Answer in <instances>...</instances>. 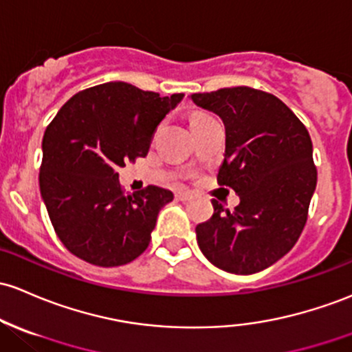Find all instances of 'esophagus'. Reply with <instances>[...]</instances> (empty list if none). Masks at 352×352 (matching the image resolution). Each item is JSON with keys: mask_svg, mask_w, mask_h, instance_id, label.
I'll return each instance as SVG.
<instances>
[{"mask_svg": "<svg viewBox=\"0 0 352 352\" xmlns=\"http://www.w3.org/2000/svg\"><path fill=\"white\" fill-rule=\"evenodd\" d=\"M176 199H179V201H190V199L192 198V195L190 191H183V190H179V191H176Z\"/></svg>", "mask_w": 352, "mask_h": 352, "instance_id": "34e87169", "label": "esophagus"}]
</instances>
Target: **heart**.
Segmentation results:
<instances>
[{
    "label": "heart",
    "instance_id": "obj_1",
    "mask_svg": "<svg viewBox=\"0 0 352 352\" xmlns=\"http://www.w3.org/2000/svg\"><path fill=\"white\" fill-rule=\"evenodd\" d=\"M206 117H210V116H206V114H196L195 117H192L191 120H199V119H206Z\"/></svg>",
    "mask_w": 352,
    "mask_h": 352
}]
</instances>
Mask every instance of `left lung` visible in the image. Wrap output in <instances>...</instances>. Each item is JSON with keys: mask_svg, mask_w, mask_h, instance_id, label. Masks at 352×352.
I'll use <instances>...</instances> for the list:
<instances>
[{"mask_svg": "<svg viewBox=\"0 0 352 352\" xmlns=\"http://www.w3.org/2000/svg\"><path fill=\"white\" fill-rule=\"evenodd\" d=\"M191 100L221 117L218 184L240 196L233 211L213 199V217L196 226L199 250L230 274H256L290 252L307 221L317 184L311 135L280 99L252 87L192 94Z\"/></svg>", "mask_w": 352, "mask_h": 352, "instance_id": "left-lung-1", "label": "left lung"}]
</instances>
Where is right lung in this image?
Segmentation results:
<instances>
[{"instance_id":"obj_1","label":"right lung","mask_w":352,"mask_h":352,"mask_svg":"<svg viewBox=\"0 0 352 352\" xmlns=\"http://www.w3.org/2000/svg\"><path fill=\"white\" fill-rule=\"evenodd\" d=\"M184 94L160 97L126 82L75 94L43 134L40 191L60 241L99 267L126 265L151 241L173 192L122 191L117 169L144 157L156 127Z\"/></svg>"}]
</instances>
